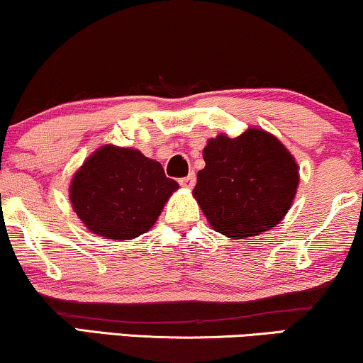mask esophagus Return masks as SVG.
<instances>
[{
	"instance_id": "esophagus-1",
	"label": "esophagus",
	"mask_w": 363,
	"mask_h": 363,
	"mask_svg": "<svg viewBox=\"0 0 363 363\" xmlns=\"http://www.w3.org/2000/svg\"><path fill=\"white\" fill-rule=\"evenodd\" d=\"M195 182H196L195 173H190V175H188V177L182 178V180H180V185H182V186H185V188H188V190H190V188L195 186Z\"/></svg>"
}]
</instances>
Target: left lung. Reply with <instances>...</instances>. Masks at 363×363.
Returning <instances> with one entry per match:
<instances>
[{
	"instance_id": "obj_1",
	"label": "left lung",
	"mask_w": 363,
	"mask_h": 363,
	"mask_svg": "<svg viewBox=\"0 0 363 363\" xmlns=\"http://www.w3.org/2000/svg\"><path fill=\"white\" fill-rule=\"evenodd\" d=\"M196 175V203L211 228L228 238L268 232L285 218L300 183L298 163L275 135L248 128L206 141Z\"/></svg>"
}]
</instances>
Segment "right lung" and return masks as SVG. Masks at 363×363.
Wrapping results in <instances>:
<instances>
[{"instance_id":"right-lung-1","label":"right lung","mask_w":363,"mask_h":363,"mask_svg":"<svg viewBox=\"0 0 363 363\" xmlns=\"http://www.w3.org/2000/svg\"><path fill=\"white\" fill-rule=\"evenodd\" d=\"M157 160L140 150L103 145L69 182V201L89 232L108 240L147 233L178 190Z\"/></svg>"}]
</instances>
